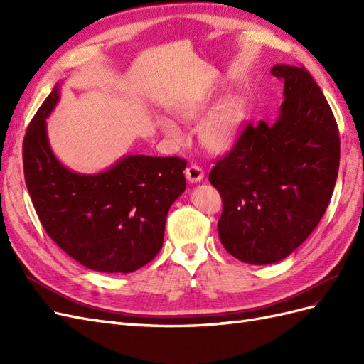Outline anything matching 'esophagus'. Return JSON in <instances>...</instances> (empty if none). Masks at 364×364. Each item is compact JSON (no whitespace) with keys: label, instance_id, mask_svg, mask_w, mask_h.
<instances>
[{"label":"esophagus","instance_id":"1","mask_svg":"<svg viewBox=\"0 0 364 364\" xmlns=\"http://www.w3.org/2000/svg\"><path fill=\"white\" fill-rule=\"evenodd\" d=\"M185 176L190 182H200L203 179L205 173L199 167V165H190V167H186V170H185Z\"/></svg>","mask_w":364,"mask_h":364}]
</instances>
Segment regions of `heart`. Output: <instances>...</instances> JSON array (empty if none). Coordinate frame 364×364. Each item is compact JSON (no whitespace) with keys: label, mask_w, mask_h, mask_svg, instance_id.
I'll list each match as a JSON object with an SVG mask.
<instances>
[{"label":"heart","mask_w":364,"mask_h":364,"mask_svg":"<svg viewBox=\"0 0 364 364\" xmlns=\"http://www.w3.org/2000/svg\"><path fill=\"white\" fill-rule=\"evenodd\" d=\"M209 109L206 98H194V100L181 102L174 106V112L185 121H197L202 118ZM241 117L232 105L220 107L218 111L209 115L200 126L202 144L211 151L220 153L235 144L238 138ZM159 126L162 132L170 139L179 142L183 138L181 126L168 117L159 118Z\"/></svg>","instance_id":"heart-1"}]
</instances>
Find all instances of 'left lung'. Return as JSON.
Returning <instances> with one entry per match:
<instances>
[{
    "mask_svg": "<svg viewBox=\"0 0 364 364\" xmlns=\"http://www.w3.org/2000/svg\"><path fill=\"white\" fill-rule=\"evenodd\" d=\"M284 102L273 124L247 123L209 171L222 196L218 237L237 259L272 264L308 238L331 200L340 136L321 87L304 67L274 65Z\"/></svg>",
    "mask_w": 364,
    "mask_h": 364,
    "instance_id": "left-lung-1",
    "label": "left lung"
}]
</instances>
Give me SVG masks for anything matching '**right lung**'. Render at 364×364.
<instances>
[{
  "label": "right lung",
  "instance_id": "add662e5",
  "mask_svg": "<svg viewBox=\"0 0 364 364\" xmlns=\"http://www.w3.org/2000/svg\"><path fill=\"white\" fill-rule=\"evenodd\" d=\"M58 100L59 85L24 136V178L33 206L50 238L77 262L105 273L135 272L162 247L168 209L186 186V161L130 155L98 174L74 173L48 144L46 118Z\"/></svg>",
  "mask_w": 364,
  "mask_h": 364
}]
</instances>
